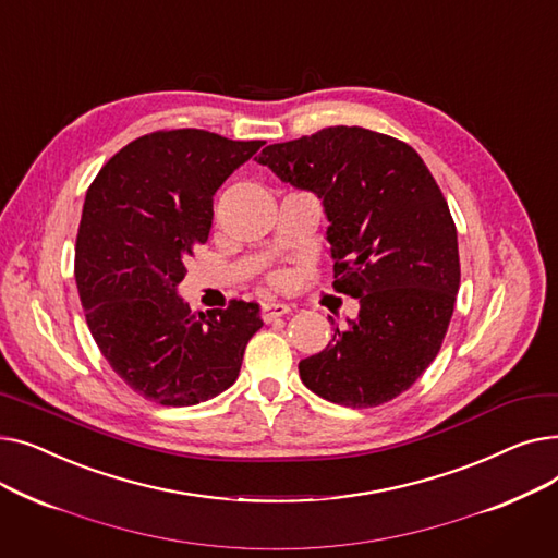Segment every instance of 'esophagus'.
Segmentation results:
<instances>
[{"instance_id":"34e87169","label":"esophagus","mask_w":558,"mask_h":558,"mask_svg":"<svg viewBox=\"0 0 558 558\" xmlns=\"http://www.w3.org/2000/svg\"><path fill=\"white\" fill-rule=\"evenodd\" d=\"M289 305H284V303H264L262 305V318L264 320H274V318H278V316H284V314H289Z\"/></svg>"}]
</instances>
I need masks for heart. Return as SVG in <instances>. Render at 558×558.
Returning a JSON list of instances; mask_svg holds the SVG:
<instances>
[{
  "label": "heart",
  "instance_id": "1",
  "mask_svg": "<svg viewBox=\"0 0 558 558\" xmlns=\"http://www.w3.org/2000/svg\"><path fill=\"white\" fill-rule=\"evenodd\" d=\"M280 280H282V278H280V276H271V282H274V284H278V282H280Z\"/></svg>",
  "mask_w": 558,
  "mask_h": 558
}]
</instances>
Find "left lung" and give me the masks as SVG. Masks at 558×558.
I'll use <instances>...</instances> for the list:
<instances>
[{
	"label": "left lung",
	"mask_w": 558,
	"mask_h": 558,
	"mask_svg": "<svg viewBox=\"0 0 558 558\" xmlns=\"http://www.w3.org/2000/svg\"><path fill=\"white\" fill-rule=\"evenodd\" d=\"M257 162L324 201L332 287L360 301L357 318L301 360L303 385L355 409L393 400L434 362L454 312L459 246L441 187L412 146L362 126L269 144Z\"/></svg>",
	"instance_id": "left-lung-1"
}]
</instances>
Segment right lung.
Here are the masks:
<instances>
[{
  "label": "right lung",
  "mask_w": 558,
  "mask_h": 558,
  "mask_svg": "<svg viewBox=\"0 0 558 558\" xmlns=\"http://www.w3.org/2000/svg\"><path fill=\"white\" fill-rule=\"evenodd\" d=\"M262 140L201 129L156 131L114 154L87 187L74 276L87 328L142 398L187 407L226 391L262 328L259 305L192 312L175 287L208 242L213 196Z\"/></svg>",
  "instance_id": "obj_1"
}]
</instances>
